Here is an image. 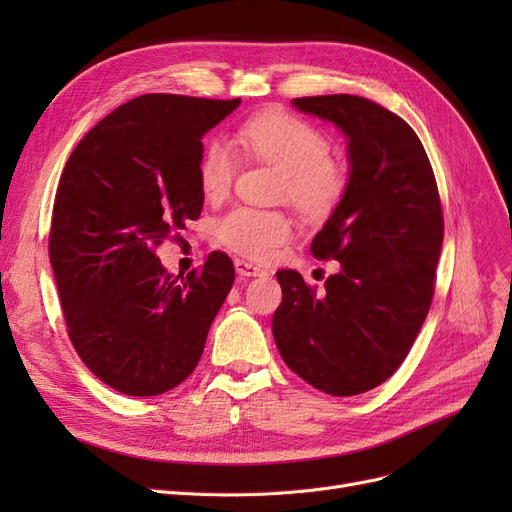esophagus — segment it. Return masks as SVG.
Instances as JSON below:
<instances>
[{"mask_svg": "<svg viewBox=\"0 0 512 512\" xmlns=\"http://www.w3.org/2000/svg\"><path fill=\"white\" fill-rule=\"evenodd\" d=\"M235 269H237V273L241 277H262V275H267L265 269L258 267V265H252V262H247V260H235Z\"/></svg>", "mask_w": 512, "mask_h": 512, "instance_id": "1", "label": "esophagus"}]
</instances>
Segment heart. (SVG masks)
<instances>
[{
	"mask_svg": "<svg viewBox=\"0 0 512 512\" xmlns=\"http://www.w3.org/2000/svg\"><path fill=\"white\" fill-rule=\"evenodd\" d=\"M237 143L247 156L282 170L280 196L312 218H327L348 190V173L331 158V141L312 123L286 111H262L245 119ZM237 153L224 138H209L196 162V179L211 203L224 200L237 175ZM284 211L237 207L218 222V239L252 260H269L292 237Z\"/></svg>",
	"mask_w": 512,
	"mask_h": 512,
	"instance_id": "heart-1",
	"label": "heart"
}]
</instances>
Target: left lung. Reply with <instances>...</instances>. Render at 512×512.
Masks as SVG:
<instances>
[{
	"mask_svg": "<svg viewBox=\"0 0 512 512\" xmlns=\"http://www.w3.org/2000/svg\"><path fill=\"white\" fill-rule=\"evenodd\" d=\"M348 138V190L312 241L339 260L324 292L277 271L273 339L284 363L335 397L365 393L404 363L433 299L444 239L436 177L408 123L367 98H294Z\"/></svg>",
	"mask_w": 512,
	"mask_h": 512,
	"instance_id": "left-lung-1",
	"label": "left lung"
}]
</instances>
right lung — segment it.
I'll list each match as a JSON object with an SVG mask.
<instances>
[{"instance_id":"add662e5","label":"right lung","mask_w":512,"mask_h":512,"mask_svg":"<svg viewBox=\"0 0 512 512\" xmlns=\"http://www.w3.org/2000/svg\"><path fill=\"white\" fill-rule=\"evenodd\" d=\"M239 104L134 98L83 136L61 173L49 256L68 335L94 376L123 395H162L192 374L235 282L222 252L173 277L156 247L203 211L200 138Z\"/></svg>"}]
</instances>
